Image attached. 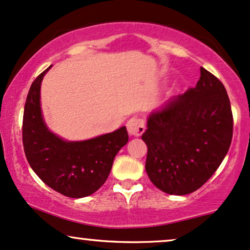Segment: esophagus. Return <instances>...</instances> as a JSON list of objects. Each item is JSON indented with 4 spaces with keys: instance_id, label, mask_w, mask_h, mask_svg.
<instances>
[{
    "instance_id": "1",
    "label": "esophagus",
    "mask_w": 250,
    "mask_h": 250,
    "mask_svg": "<svg viewBox=\"0 0 250 250\" xmlns=\"http://www.w3.org/2000/svg\"><path fill=\"white\" fill-rule=\"evenodd\" d=\"M127 132L132 137H140L145 132V123L140 118H131L126 123Z\"/></svg>"
}]
</instances>
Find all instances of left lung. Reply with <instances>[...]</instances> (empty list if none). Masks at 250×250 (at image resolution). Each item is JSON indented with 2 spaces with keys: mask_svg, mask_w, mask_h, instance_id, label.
Wrapping results in <instances>:
<instances>
[{
  "mask_svg": "<svg viewBox=\"0 0 250 250\" xmlns=\"http://www.w3.org/2000/svg\"><path fill=\"white\" fill-rule=\"evenodd\" d=\"M232 135L233 116L225 87L201 67L194 88L149 113L141 137L148 147L149 179L171 195L195 192L224 160Z\"/></svg>",
  "mask_w": 250,
  "mask_h": 250,
  "instance_id": "8db88e82",
  "label": "left lung"
}]
</instances>
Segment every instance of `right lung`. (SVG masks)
I'll return each mask as SVG.
<instances>
[{
  "instance_id": "right-lung-1",
  "label": "right lung",
  "mask_w": 250,
  "mask_h": 250,
  "mask_svg": "<svg viewBox=\"0 0 250 250\" xmlns=\"http://www.w3.org/2000/svg\"><path fill=\"white\" fill-rule=\"evenodd\" d=\"M44 70L28 90L22 117V145L32 170L47 186L63 195L80 199L105 183L113 158L127 144L125 126L83 141H67L47 127L42 116L40 89Z\"/></svg>"
}]
</instances>
